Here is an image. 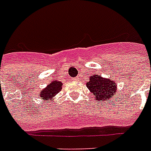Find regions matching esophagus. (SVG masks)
Wrapping results in <instances>:
<instances>
[{
    "label": "esophagus",
    "instance_id": "34e87169",
    "mask_svg": "<svg viewBox=\"0 0 151 151\" xmlns=\"http://www.w3.org/2000/svg\"><path fill=\"white\" fill-rule=\"evenodd\" d=\"M78 78H73V80H74V81H77V80H78Z\"/></svg>",
    "mask_w": 151,
    "mask_h": 151
}]
</instances>
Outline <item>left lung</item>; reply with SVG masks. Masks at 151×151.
<instances>
[{"label":"left lung","instance_id":"8db88e82","mask_svg":"<svg viewBox=\"0 0 151 151\" xmlns=\"http://www.w3.org/2000/svg\"><path fill=\"white\" fill-rule=\"evenodd\" d=\"M86 86L96 100L110 101L115 93H117V85L114 81L103 78L99 75L90 76Z\"/></svg>","mask_w":151,"mask_h":151}]
</instances>
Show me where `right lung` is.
<instances>
[{"instance_id":"right-lung-1","label":"right lung","mask_w":151,"mask_h":151,"mask_svg":"<svg viewBox=\"0 0 151 151\" xmlns=\"http://www.w3.org/2000/svg\"><path fill=\"white\" fill-rule=\"evenodd\" d=\"M62 84L59 81H54L51 84L47 85V87L44 89L41 90L40 96L42 97L44 100L48 101V99L52 100V98L59 93L62 89Z\"/></svg>"}]
</instances>
